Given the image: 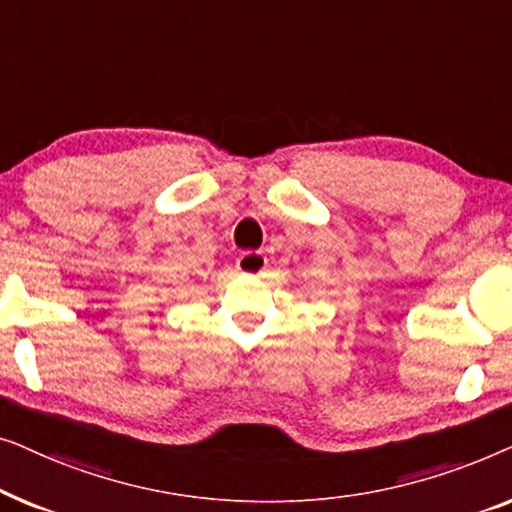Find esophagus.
Returning <instances> with one entry per match:
<instances>
[{
    "mask_svg": "<svg viewBox=\"0 0 512 512\" xmlns=\"http://www.w3.org/2000/svg\"><path fill=\"white\" fill-rule=\"evenodd\" d=\"M237 270L244 272V275H261L265 270V265H268V258L263 254H258V251H244V254L237 256Z\"/></svg>",
    "mask_w": 512,
    "mask_h": 512,
    "instance_id": "1",
    "label": "esophagus"
}]
</instances>
